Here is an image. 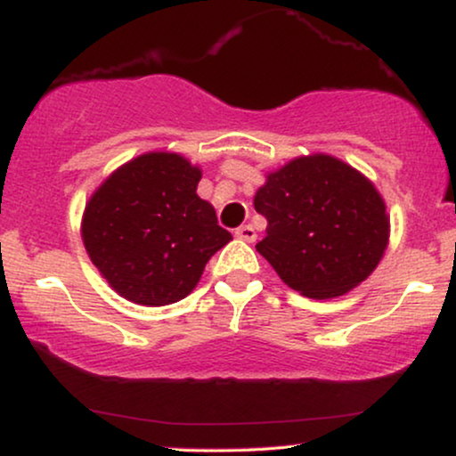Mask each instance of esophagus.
<instances>
[{"label":"esophagus","instance_id":"obj_1","mask_svg":"<svg viewBox=\"0 0 456 456\" xmlns=\"http://www.w3.org/2000/svg\"><path fill=\"white\" fill-rule=\"evenodd\" d=\"M234 237L240 240H247V243H254L257 234H256V230L249 226V224H245V226H239L237 230H234Z\"/></svg>","mask_w":456,"mask_h":456}]
</instances>
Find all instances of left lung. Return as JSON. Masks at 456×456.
Wrapping results in <instances>:
<instances>
[{
	"label": "left lung",
	"instance_id": "1",
	"mask_svg": "<svg viewBox=\"0 0 456 456\" xmlns=\"http://www.w3.org/2000/svg\"><path fill=\"white\" fill-rule=\"evenodd\" d=\"M254 207L268 219L256 249L291 289L325 300L372 274L389 243L383 196L334 156H302L266 177Z\"/></svg>",
	"mask_w": 456,
	"mask_h": 456
}]
</instances>
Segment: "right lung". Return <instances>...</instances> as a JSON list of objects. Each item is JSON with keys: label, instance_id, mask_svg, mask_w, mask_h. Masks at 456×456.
<instances>
[{"label": "right lung", "instance_id": "add662e5", "mask_svg": "<svg viewBox=\"0 0 456 456\" xmlns=\"http://www.w3.org/2000/svg\"><path fill=\"white\" fill-rule=\"evenodd\" d=\"M200 168L171 151H150L99 185L82 217L88 256L126 300L165 306L196 288L205 264L232 234L196 194Z\"/></svg>", "mask_w": 456, "mask_h": 456}]
</instances>
